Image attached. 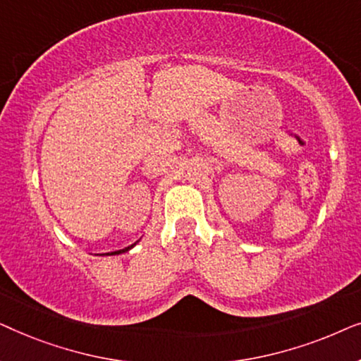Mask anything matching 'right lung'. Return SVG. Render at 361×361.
I'll list each match as a JSON object with an SVG mask.
<instances>
[{"mask_svg": "<svg viewBox=\"0 0 361 361\" xmlns=\"http://www.w3.org/2000/svg\"><path fill=\"white\" fill-rule=\"evenodd\" d=\"M140 241V240H137ZM136 241V243H137ZM136 243H133V245H130V246H126V248H123V250H118V251H111V253H103V255H108V256H113V255H121V253H126V251H130L133 246H136Z\"/></svg>", "mask_w": 361, "mask_h": 361, "instance_id": "right-lung-1", "label": "right lung"}]
</instances>
